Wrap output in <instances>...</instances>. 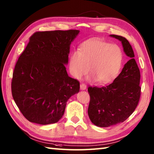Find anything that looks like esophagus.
<instances>
[{
    "mask_svg": "<svg viewBox=\"0 0 154 154\" xmlns=\"http://www.w3.org/2000/svg\"><path fill=\"white\" fill-rule=\"evenodd\" d=\"M80 89L81 90H85L87 89V85L84 83H81L80 85Z\"/></svg>",
    "mask_w": 154,
    "mask_h": 154,
    "instance_id": "1",
    "label": "esophagus"
}]
</instances>
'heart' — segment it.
<instances>
[{"instance_id":"heart-1","label":"heart","mask_w":154,"mask_h":154,"mask_svg":"<svg viewBox=\"0 0 154 154\" xmlns=\"http://www.w3.org/2000/svg\"><path fill=\"white\" fill-rule=\"evenodd\" d=\"M123 61L122 49L116 44L97 38L84 42L79 51H73L69 57V69L71 74L80 79L88 71L90 81L110 83L119 74Z\"/></svg>"}]
</instances>
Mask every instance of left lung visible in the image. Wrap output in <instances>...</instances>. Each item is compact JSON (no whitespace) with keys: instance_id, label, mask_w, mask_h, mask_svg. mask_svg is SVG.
Listing matches in <instances>:
<instances>
[{"instance_id":"obj_1","label":"left lung","mask_w":154,"mask_h":154,"mask_svg":"<svg viewBox=\"0 0 154 154\" xmlns=\"http://www.w3.org/2000/svg\"><path fill=\"white\" fill-rule=\"evenodd\" d=\"M122 44L129 60L113 82L106 87H89L88 114L92 123L99 127H109L125 121L138 105L141 87L140 72L131 45L125 38L110 35Z\"/></svg>"}]
</instances>
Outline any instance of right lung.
<instances>
[{
	"mask_svg": "<svg viewBox=\"0 0 154 154\" xmlns=\"http://www.w3.org/2000/svg\"><path fill=\"white\" fill-rule=\"evenodd\" d=\"M79 30L37 32L20 55L12 75V97L31 122H57L69 98L79 93L80 84L68 76L71 42Z\"/></svg>",
	"mask_w": 154,
	"mask_h": 154,
	"instance_id": "right-lung-1",
	"label": "right lung"
}]
</instances>
